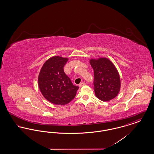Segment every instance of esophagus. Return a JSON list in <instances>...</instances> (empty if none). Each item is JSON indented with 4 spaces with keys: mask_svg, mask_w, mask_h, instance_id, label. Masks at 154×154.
<instances>
[{
    "mask_svg": "<svg viewBox=\"0 0 154 154\" xmlns=\"http://www.w3.org/2000/svg\"><path fill=\"white\" fill-rule=\"evenodd\" d=\"M85 85V82H81L80 84V85H79V87H80V88H82L83 86H84Z\"/></svg>",
    "mask_w": 154,
    "mask_h": 154,
    "instance_id": "1",
    "label": "esophagus"
}]
</instances>
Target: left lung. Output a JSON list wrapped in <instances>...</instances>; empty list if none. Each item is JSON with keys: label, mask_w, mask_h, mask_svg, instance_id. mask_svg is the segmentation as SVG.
Segmentation results:
<instances>
[{"label": "left lung", "mask_w": 154, "mask_h": 154, "mask_svg": "<svg viewBox=\"0 0 154 154\" xmlns=\"http://www.w3.org/2000/svg\"><path fill=\"white\" fill-rule=\"evenodd\" d=\"M89 63L94 70V90L97 98L109 102L115 98L121 89V80L116 67L109 59H91Z\"/></svg>", "instance_id": "8db88e82"}]
</instances>
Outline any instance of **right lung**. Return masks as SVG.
<instances>
[{
    "label": "right lung",
    "instance_id": "right-lung-1",
    "mask_svg": "<svg viewBox=\"0 0 154 154\" xmlns=\"http://www.w3.org/2000/svg\"><path fill=\"white\" fill-rule=\"evenodd\" d=\"M68 58L54 56L47 59L38 76V85L41 93L50 102L66 105L76 95L79 87L74 85L63 70Z\"/></svg>",
    "mask_w": 154,
    "mask_h": 154
}]
</instances>
